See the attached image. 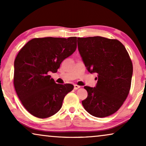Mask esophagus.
<instances>
[{
	"label": "esophagus",
	"instance_id": "obj_1",
	"mask_svg": "<svg viewBox=\"0 0 146 146\" xmlns=\"http://www.w3.org/2000/svg\"><path fill=\"white\" fill-rule=\"evenodd\" d=\"M80 88V86L77 85V84H75L74 85V90H78V89H79Z\"/></svg>",
	"mask_w": 146,
	"mask_h": 146
}]
</instances>
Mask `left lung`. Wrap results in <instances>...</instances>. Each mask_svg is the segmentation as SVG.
I'll return each mask as SVG.
<instances>
[{
  "label": "left lung",
  "instance_id": "obj_1",
  "mask_svg": "<svg viewBox=\"0 0 146 146\" xmlns=\"http://www.w3.org/2000/svg\"><path fill=\"white\" fill-rule=\"evenodd\" d=\"M78 47L88 70L98 74L96 86H84L88 96L82 104L94 116H109L129 92L133 65L129 54L119 40L102 36L78 38Z\"/></svg>",
  "mask_w": 146,
  "mask_h": 146
}]
</instances>
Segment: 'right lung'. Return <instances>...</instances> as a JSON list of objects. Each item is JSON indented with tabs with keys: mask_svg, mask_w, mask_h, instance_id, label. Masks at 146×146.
Returning a JSON list of instances; mask_svg holds the SVG:
<instances>
[{
	"mask_svg": "<svg viewBox=\"0 0 146 146\" xmlns=\"http://www.w3.org/2000/svg\"><path fill=\"white\" fill-rule=\"evenodd\" d=\"M77 38H35L21 49L15 60L13 83L22 104L38 118H47L60 110L71 84H59L48 75L76 51Z\"/></svg>",
	"mask_w": 146,
	"mask_h": 146,
	"instance_id": "add662e5",
	"label": "right lung"
}]
</instances>
